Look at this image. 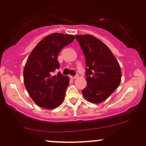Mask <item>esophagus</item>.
I'll return each mask as SVG.
<instances>
[{"instance_id": "esophagus-1", "label": "esophagus", "mask_w": 146, "mask_h": 146, "mask_svg": "<svg viewBox=\"0 0 146 146\" xmlns=\"http://www.w3.org/2000/svg\"><path fill=\"white\" fill-rule=\"evenodd\" d=\"M78 78V74H76V76H71L72 79H76V78Z\"/></svg>"}]
</instances>
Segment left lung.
<instances>
[{
  "label": "left lung",
  "instance_id": "8db88e82",
  "mask_svg": "<svg viewBox=\"0 0 146 146\" xmlns=\"http://www.w3.org/2000/svg\"><path fill=\"white\" fill-rule=\"evenodd\" d=\"M83 51L87 86L82 93L88 101L98 104L107 100L120 84L121 70L117 58L102 42L90 35H76Z\"/></svg>",
  "mask_w": 146,
  "mask_h": 146
}]
</instances>
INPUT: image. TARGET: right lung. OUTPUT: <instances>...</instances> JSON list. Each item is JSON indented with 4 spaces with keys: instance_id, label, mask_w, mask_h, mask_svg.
Listing matches in <instances>:
<instances>
[{
    "instance_id": "add662e5",
    "label": "right lung",
    "mask_w": 146,
    "mask_h": 146,
    "mask_svg": "<svg viewBox=\"0 0 146 146\" xmlns=\"http://www.w3.org/2000/svg\"><path fill=\"white\" fill-rule=\"evenodd\" d=\"M75 39L72 35L53 33L35 47L24 68L25 86L39 107L52 110L61 105L69 85V78L59 72L58 56L64 46Z\"/></svg>"
}]
</instances>
